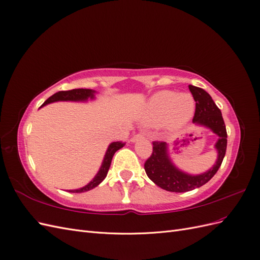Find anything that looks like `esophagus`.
<instances>
[{
    "instance_id": "1",
    "label": "esophagus",
    "mask_w": 260,
    "mask_h": 260,
    "mask_svg": "<svg viewBox=\"0 0 260 260\" xmlns=\"http://www.w3.org/2000/svg\"><path fill=\"white\" fill-rule=\"evenodd\" d=\"M141 139H143V135H140V133H139V135H136V136H133L132 138H131V142L132 143H135V142H137V141L138 140H141Z\"/></svg>"
}]
</instances>
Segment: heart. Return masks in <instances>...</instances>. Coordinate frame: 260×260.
Returning a JSON list of instances; mask_svg holds the SVG:
<instances>
[{"label":"heart","mask_w":260,"mask_h":260,"mask_svg":"<svg viewBox=\"0 0 260 260\" xmlns=\"http://www.w3.org/2000/svg\"><path fill=\"white\" fill-rule=\"evenodd\" d=\"M195 113V100L190 93L159 91L147 101L142 123L159 125L169 132H174L190 121Z\"/></svg>","instance_id":"b5f03b06"}]
</instances>
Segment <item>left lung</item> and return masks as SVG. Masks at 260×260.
<instances>
[{
	"mask_svg": "<svg viewBox=\"0 0 260 260\" xmlns=\"http://www.w3.org/2000/svg\"><path fill=\"white\" fill-rule=\"evenodd\" d=\"M196 102L193 123L207 128L218 136L215 144L217 159L210 169L200 175H190L179 169L169 156V147L166 142H153V154L145 161L144 169L147 177L164 190L182 193L201 187L216 175L221 166L226 149V130L220 109L209 94L201 88L188 85Z\"/></svg>",
	"mask_w": 260,
	"mask_h": 260,
	"instance_id": "left-lung-1",
	"label": "left lung"
}]
</instances>
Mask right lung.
Here are the masks:
<instances>
[{
  "instance_id": "right-lung-1",
  "label": "right lung",
  "mask_w": 260,
  "mask_h": 260,
  "mask_svg": "<svg viewBox=\"0 0 260 260\" xmlns=\"http://www.w3.org/2000/svg\"><path fill=\"white\" fill-rule=\"evenodd\" d=\"M95 94H96V91L91 90V89H74L69 91H59L57 93L53 94L51 98L46 100L42 106L55 103V102H88V101L95 100ZM123 145L124 144L121 142H113L109 144L106 149V153L104 155V159L102 161V165L95 177H94L86 185L80 188H77V190H69L68 192L83 193V192L92 190L94 187H96L102 181L106 178L108 169L111 167L114 154L118 151V149L123 147Z\"/></svg>"
}]
</instances>
